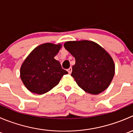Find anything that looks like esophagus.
<instances>
[{
  "mask_svg": "<svg viewBox=\"0 0 133 133\" xmlns=\"http://www.w3.org/2000/svg\"><path fill=\"white\" fill-rule=\"evenodd\" d=\"M68 73H69V74H71V72H72V68H69V69H68Z\"/></svg>",
  "mask_w": 133,
  "mask_h": 133,
  "instance_id": "1",
  "label": "esophagus"
}]
</instances>
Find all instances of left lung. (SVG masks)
Returning <instances> with one entry per match:
<instances>
[{
    "mask_svg": "<svg viewBox=\"0 0 133 133\" xmlns=\"http://www.w3.org/2000/svg\"><path fill=\"white\" fill-rule=\"evenodd\" d=\"M64 48L75 57L71 76L80 88L98 95L105 91L115 75V66L108 52L92 41H69Z\"/></svg>",
    "mask_w": 133,
    "mask_h": 133,
    "instance_id": "8db88e82",
    "label": "left lung"
}]
</instances>
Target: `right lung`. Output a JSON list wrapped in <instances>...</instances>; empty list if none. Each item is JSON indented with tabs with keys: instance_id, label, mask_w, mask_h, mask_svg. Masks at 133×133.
Masks as SVG:
<instances>
[{
	"instance_id": "obj_1",
	"label": "right lung",
	"mask_w": 133,
	"mask_h": 133,
	"mask_svg": "<svg viewBox=\"0 0 133 133\" xmlns=\"http://www.w3.org/2000/svg\"><path fill=\"white\" fill-rule=\"evenodd\" d=\"M60 44L45 43L35 48L21 68V78L25 88L33 93L42 95L58 85L68 71L62 68L54 57L61 48Z\"/></svg>"
}]
</instances>
